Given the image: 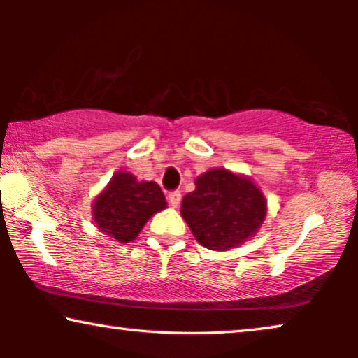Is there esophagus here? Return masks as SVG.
I'll use <instances>...</instances> for the list:
<instances>
[{
  "mask_svg": "<svg viewBox=\"0 0 358 358\" xmlns=\"http://www.w3.org/2000/svg\"><path fill=\"white\" fill-rule=\"evenodd\" d=\"M180 199H182V195H180L179 190H173V192L168 194V202H169L171 207H174V208L179 207Z\"/></svg>",
  "mask_w": 358,
  "mask_h": 358,
  "instance_id": "1",
  "label": "esophagus"
}]
</instances>
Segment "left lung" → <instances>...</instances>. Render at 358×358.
Wrapping results in <instances>:
<instances>
[{"label":"left lung","instance_id":"1","mask_svg":"<svg viewBox=\"0 0 358 358\" xmlns=\"http://www.w3.org/2000/svg\"><path fill=\"white\" fill-rule=\"evenodd\" d=\"M266 213V197L252 179L224 168L199 176L180 207L195 239L212 251H227L252 238Z\"/></svg>","mask_w":358,"mask_h":358}]
</instances>
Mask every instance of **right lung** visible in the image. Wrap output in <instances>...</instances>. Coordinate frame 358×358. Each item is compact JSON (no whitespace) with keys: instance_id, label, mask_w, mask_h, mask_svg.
I'll return each instance as SVG.
<instances>
[{"instance_id":"obj_1","label":"right lung","mask_w":358,"mask_h":358,"mask_svg":"<svg viewBox=\"0 0 358 358\" xmlns=\"http://www.w3.org/2000/svg\"><path fill=\"white\" fill-rule=\"evenodd\" d=\"M166 199L156 182H146L134 174L119 171L94 199L92 217L96 227L120 243L138 236L145 223L166 208Z\"/></svg>"}]
</instances>
